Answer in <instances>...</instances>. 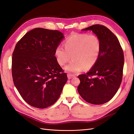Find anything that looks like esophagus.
<instances>
[{"label": "esophagus", "mask_w": 134, "mask_h": 134, "mask_svg": "<svg viewBox=\"0 0 134 134\" xmlns=\"http://www.w3.org/2000/svg\"><path fill=\"white\" fill-rule=\"evenodd\" d=\"M68 78L69 79H71L72 78H73V77H74V75H72V74H68Z\"/></svg>", "instance_id": "34e87169"}]
</instances>
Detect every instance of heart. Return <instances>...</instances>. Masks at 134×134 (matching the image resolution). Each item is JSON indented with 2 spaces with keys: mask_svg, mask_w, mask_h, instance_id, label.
<instances>
[{
  "mask_svg": "<svg viewBox=\"0 0 134 134\" xmlns=\"http://www.w3.org/2000/svg\"><path fill=\"white\" fill-rule=\"evenodd\" d=\"M65 48L59 46L55 50V56L58 64L64 65L71 59V62L65 67L70 72H78L90 69L98 60L101 50L99 38L94 35L77 34L68 38L64 42Z\"/></svg>",
  "mask_w": 134,
  "mask_h": 134,
  "instance_id": "b5f03b06",
  "label": "heart"
}]
</instances>
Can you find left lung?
I'll list each match as a JSON object with an SVG mask.
<instances>
[{
    "mask_svg": "<svg viewBox=\"0 0 134 134\" xmlns=\"http://www.w3.org/2000/svg\"><path fill=\"white\" fill-rule=\"evenodd\" d=\"M91 30L101 43L99 58L86 74H80L78 87L80 96L86 102L102 104L111 100L122 82L124 56L118 38L108 28L94 25L82 30Z\"/></svg>",
    "mask_w": 134,
    "mask_h": 134,
    "instance_id": "obj_1",
    "label": "left lung"
}]
</instances>
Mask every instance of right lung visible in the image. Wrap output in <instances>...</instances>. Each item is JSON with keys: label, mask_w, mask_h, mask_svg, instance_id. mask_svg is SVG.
<instances>
[{"label": "right lung", "mask_w": 134, "mask_h": 134, "mask_svg": "<svg viewBox=\"0 0 134 134\" xmlns=\"http://www.w3.org/2000/svg\"><path fill=\"white\" fill-rule=\"evenodd\" d=\"M64 38L57 30L36 28L16 44L12 54L14 86L30 106L44 108L54 104L68 80L55 50Z\"/></svg>", "instance_id": "right-lung-1"}]
</instances>
